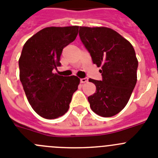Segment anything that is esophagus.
Wrapping results in <instances>:
<instances>
[{"label": "esophagus", "mask_w": 158, "mask_h": 158, "mask_svg": "<svg viewBox=\"0 0 158 158\" xmlns=\"http://www.w3.org/2000/svg\"><path fill=\"white\" fill-rule=\"evenodd\" d=\"M88 81H89V78L88 77L81 78V83H85V82H87Z\"/></svg>", "instance_id": "obj_1"}]
</instances>
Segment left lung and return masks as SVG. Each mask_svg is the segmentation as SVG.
<instances>
[{"instance_id": "left-lung-1", "label": "left lung", "mask_w": 158, "mask_h": 158, "mask_svg": "<svg viewBox=\"0 0 158 158\" xmlns=\"http://www.w3.org/2000/svg\"><path fill=\"white\" fill-rule=\"evenodd\" d=\"M79 36L94 64L101 66L102 80L89 79L96 92L88 97L93 112L109 118L128 103L137 81L138 60L131 43L107 27H80Z\"/></svg>"}]
</instances>
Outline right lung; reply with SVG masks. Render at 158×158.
<instances>
[{"mask_svg": "<svg viewBox=\"0 0 158 158\" xmlns=\"http://www.w3.org/2000/svg\"><path fill=\"white\" fill-rule=\"evenodd\" d=\"M79 27H47L25 43L19 60V78L37 114L55 119L67 112L80 79L53 73L60 66L63 49L76 39Z\"/></svg>", "mask_w": 158, "mask_h": 158, "instance_id": "add662e5", "label": "right lung"}]
</instances>
